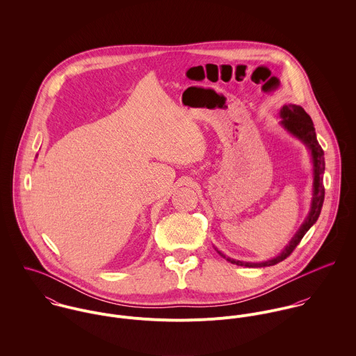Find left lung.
I'll return each instance as SVG.
<instances>
[{"label":"left lung","instance_id":"obj_1","mask_svg":"<svg viewBox=\"0 0 356 356\" xmlns=\"http://www.w3.org/2000/svg\"><path fill=\"white\" fill-rule=\"evenodd\" d=\"M280 116L282 118L281 124L291 133L293 134L296 138H299L300 141H303L305 147L309 149L311 157H312V164H314V182H312V200H311V208L309 212L305 218V223L300 226L299 232L295 234V237L291 240V243L285 247V250L266 261H260V263H250V261H241V260H234L230 257H226L220 251H218V254L223 257H226L230 263L237 264V266H245V267H266V266H274L280 261H282L284 259H286L289 254L293 252V250L299 245V243L302 241V238L305 237V233L309 230V227L316 222L321 209H322V204L325 199V188H323V172H325V157H323V151L321 148V145L318 144L316 140V134H315V129H314V123L309 118V115L305 112V109L300 105H295V104H289V105H284L281 108Z\"/></svg>","mask_w":356,"mask_h":356}]
</instances>
